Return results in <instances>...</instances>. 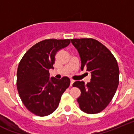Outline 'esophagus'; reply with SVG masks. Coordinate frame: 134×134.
Segmentation results:
<instances>
[{
    "label": "esophagus",
    "instance_id": "esophagus-1",
    "mask_svg": "<svg viewBox=\"0 0 134 134\" xmlns=\"http://www.w3.org/2000/svg\"><path fill=\"white\" fill-rule=\"evenodd\" d=\"M74 83V80H71V83H70V86H72V85H73V83Z\"/></svg>",
    "mask_w": 134,
    "mask_h": 134
}]
</instances>
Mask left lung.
Listing matches in <instances>:
<instances>
[{
  "label": "left lung",
  "mask_w": 134,
  "mask_h": 134,
  "mask_svg": "<svg viewBox=\"0 0 134 134\" xmlns=\"http://www.w3.org/2000/svg\"><path fill=\"white\" fill-rule=\"evenodd\" d=\"M81 59V69L91 73L87 84L77 81L73 84L81 90L77 99L82 111L96 114L104 110L115 94L119 84V69L113 54L105 46L92 38L71 39Z\"/></svg>",
  "instance_id": "1"
}]
</instances>
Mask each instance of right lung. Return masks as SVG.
<instances>
[{
    "instance_id": "right-lung-1",
    "label": "right lung",
    "mask_w": 134,
    "mask_h": 134,
    "mask_svg": "<svg viewBox=\"0 0 134 134\" xmlns=\"http://www.w3.org/2000/svg\"><path fill=\"white\" fill-rule=\"evenodd\" d=\"M70 40L47 39L34 45L19 63L17 88L25 107L37 116L48 115L57 109L60 98L70 85V80L51 77L54 57L59 50L70 44Z\"/></svg>"
}]
</instances>
